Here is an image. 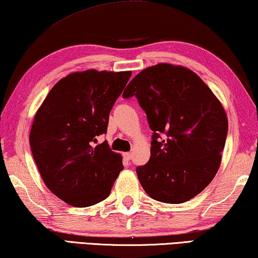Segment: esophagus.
Returning <instances> with one entry per match:
<instances>
[{
	"label": "esophagus",
	"mask_w": 258,
	"mask_h": 258,
	"mask_svg": "<svg viewBox=\"0 0 258 258\" xmlns=\"http://www.w3.org/2000/svg\"><path fill=\"white\" fill-rule=\"evenodd\" d=\"M122 156H124V159L125 160H131V157H132V154H131V153H124V154H122Z\"/></svg>",
	"instance_id": "1"
}]
</instances>
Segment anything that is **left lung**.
Listing matches in <instances>:
<instances>
[{"instance_id": "left-lung-1", "label": "left lung", "mask_w": 258, "mask_h": 258, "mask_svg": "<svg viewBox=\"0 0 258 258\" xmlns=\"http://www.w3.org/2000/svg\"><path fill=\"white\" fill-rule=\"evenodd\" d=\"M154 132L151 159L137 168L149 197L167 204L187 202L214 178L228 131L220 101L191 69L171 63L147 67L127 84Z\"/></svg>"}]
</instances>
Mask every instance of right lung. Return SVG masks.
I'll use <instances>...</instances> for the list:
<instances>
[{"mask_svg":"<svg viewBox=\"0 0 258 258\" xmlns=\"http://www.w3.org/2000/svg\"><path fill=\"white\" fill-rule=\"evenodd\" d=\"M132 72H74L52 88L34 114L30 146L45 185L75 207L109 197L122 157L96 137L106 132L114 102Z\"/></svg>","mask_w":258,"mask_h":258,"instance_id":"1","label":"right lung"}]
</instances>
